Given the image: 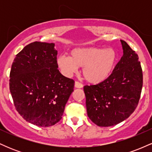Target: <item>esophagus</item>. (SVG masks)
Wrapping results in <instances>:
<instances>
[{
	"mask_svg": "<svg viewBox=\"0 0 152 152\" xmlns=\"http://www.w3.org/2000/svg\"><path fill=\"white\" fill-rule=\"evenodd\" d=\"M74 86H75V88H83V84H82V83H79V82L76 81V82H75Z\"/></svg>",
	"mask_w": 152,
	"mask_h": 152,
	"instance_id": "esophagus-1",
	"label": "esophagus"
}]
</instances>
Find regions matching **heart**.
Wrapping results in <instances>:
<instances>
[{
  "instance_id": "b5f03b06",
  "label": "heart",
  "mask_w": 152,
  "mask_h": 152,
  "mask_svg": "<svg viewBox=\"0 0 152 152\" xmlns=\"http://www.w3.org/2000/svg\"><path fill=\"white\" fill-rule=\"evenodd\" d=\"M117 61V54L113 48L82 47L71 50L70 56L63 55L57 64L67 76H71L83 67L82 74L88 83L98 84L106 81L114 71Z\"/></svg>"
}]
</instances>
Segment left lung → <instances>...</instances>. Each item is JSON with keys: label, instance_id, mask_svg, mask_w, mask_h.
<instances>
[{"label": "left lung", "instance_id": "left-lung-1", "mask_svg": "<svg viewBox=\"0 0 152 152\" xmlns=\"http://www.w3.org/2000/svg\"><path fill=\"white\" fill-rule=\"evenodd\" d=\"M123 56L111 76L96 85L83 87L87 114L99 126H114L126 119L140 99L143 74L139 56L121 40Z\"/></svg>", "mask_w": 152, "mask_h": 152}]
</instances>
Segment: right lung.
<instances>
[{
	"label": "right lung",
	"mask_w": 152,
	"mask_h": 152,
	"mask_svg": "<svg viewBox=\"0 0 152 152\" xmlns=\"http://www.w3.org/2000/svg\"><path fill=\"white\" fill-rule=\"evenodd\" d=\"M53 43L35 41L17 54L10 73V91L19 114L38 126L61 119L74 81L58 69Z\"/></svg>",
	"instance_id": "obj_1"
}]
</instances>
